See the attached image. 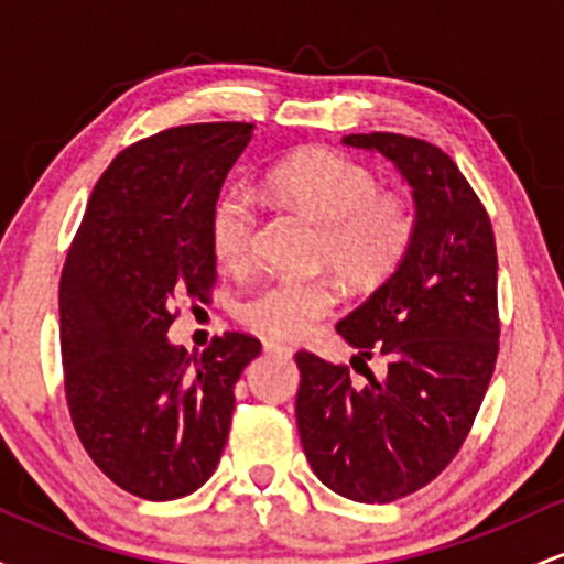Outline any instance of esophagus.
<instances>
[{
	"label": "esophagus",
	"instance_id": "obj_1",
	"mask_svg": "<svg viewBox=\"0 0 564 564\" xmlns=\"http://www.w3.org/2000/svg\"><path fill=\"white\" fill-rule=\"evenodd\" d=\"M264 352H268V355H291V347L283 345V341L264 339Z\"/></svg>",
	"mask_w": 564,
	"mask_h": 564
}]
</instances>
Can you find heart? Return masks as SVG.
<instances>
[{
	"mask_svg": "<svg viewBox=\"0 0 564 564\" xmlns=\"http://www.w3.org/2000/svg\"><path fill=\"white\" fill-rule=\"evenodd\" d=\"M273 196L304 209L323 225V262L347 286L377 289L405 262L416 241V209L398 191H379V177L360 161L332 151L304 148L278 161L268 172ZM257 209L241 187L223 193L209 217V243L223 268L249 262L254 243ZM339 302L328 278H275L251 291L238 307L243 323L281 339L307 334L315 321Z\"/></svg>",
	"mask_w": 564,
	"mask_h": 564,
	"instance_id": "heart-1",
	"label": "heart"
}]
</instances>
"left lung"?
Instances as JSON below:
<instances>
[{"mask_svg":"<svg viewBox=\"0 0 564 564\" xmlns=\"http://www.w3.org/2000/svg\"><path fill=\"white\" fill-rule=\"evenodd\" d=\"M345 145L390 159L411 185L416 241L405 262L336 323L355 360H387L364 384L347 366L296 352V426L310 467L334 494L390 503L453 462L498 358V257L485 206L448 153L392 132Z\"/></svg>","mask_w":564,"mask_h":564,"instance_id":"8db88e82","label":"left lung"}]
</instances>
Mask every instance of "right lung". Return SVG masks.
Masks as SVG:
<instances>
[{"mask_svg":"<svg viewBox=\"0 0 564 564\" xmlns=\"http://www.w3.org/2000/svg\"><path fill=\"white\" fill-rule=\"evenodd\" d=\"M254 124H187L124 148L97 180L61 275L70 422L106 477L148 501L183 498L223 456L260 339L215 336L200 355L166 339L174 302L217 281L209 217Z\"/></svg>","mask_w":564,"mask_h":564,"instance_id":"1","label":"right lung"}]
</instances>
